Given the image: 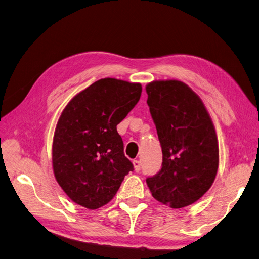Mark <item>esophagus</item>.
<instances>
[{
    "instance_id": "34e87169",
    "label": "esophagus",
    "mask_w": 259,
    "mask_h": 259,
    "mask_svg": "<svg viewBox=\"0 0 259 259\" xmlns=\"http://www.w3.org/2000/svg\"><path fill=\"white\" fill-rule=\"evenodd\" d=\"M133 165H134L135 171H139L140 170V165H142V164H140V161L134 160V161H133Z\"/></svg>"
}]
</instances>
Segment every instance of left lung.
Segmentation results:
<instances>
[{
  "mask_svg": "<svg viewBox=\"0 0 259 259\" xmlns=\"http://www.w3.org/2000/svg\"><path fill=\"white\" fill-rule=\"evenodd\" d=\"M147 104L162 147V168L146 179L152 197L170 208L197 202L213 185L219 165L215 126L202 99L178 80L146 85Z\"/></svg>",
  "mask_w": 259,
  "mask_h": 259,
  "instance_id": "1",
  "label": "left lung"
}]
</instances>
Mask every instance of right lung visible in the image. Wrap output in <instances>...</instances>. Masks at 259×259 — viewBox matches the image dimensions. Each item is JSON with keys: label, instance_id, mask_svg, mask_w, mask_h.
Here are the masks:
<instances>
[{"label": "right lung", "instance_id": "add662e5", "mask_svg": "<svg viewBox=\"0 0 259 259\" xmlns=\"http://www.w3.org/2000/svg\"><path fill=\"white\" fill-rule=\"evenodd\" d=\"M142 84L113 77L94 82L62 110L52 146L58 185L75 204L97 209L110 202L133 170L116 131L142 95Z\"/></svg>", "mask_w": 259, "mask_h": 259}]
</instances>
